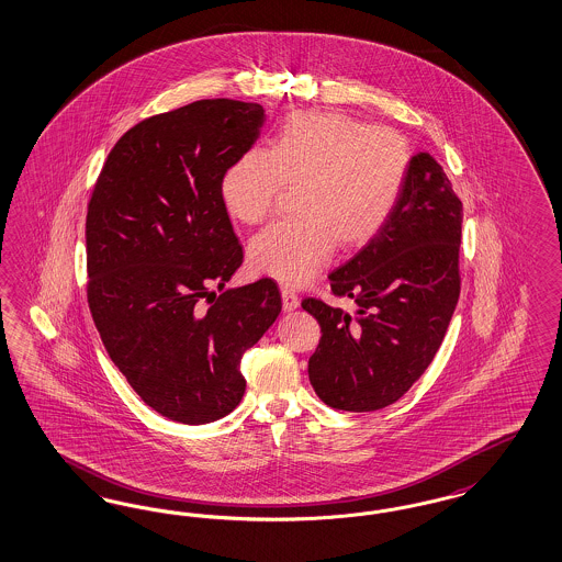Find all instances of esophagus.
<instances>
[{
	"instance_id": "1",
	"label": "esophagus",
	"mask_w": 562,
	"mask_h": 562,
	"mask_svg": "<svg viewBox=\"0 0 562 562\" xmlns=\"http://www.w3.org/2000/svg\"><path fill=\"white\" fill-rule=\"evenodd\" d=\"M282 307H284V312H292L299 307V296L291 286H282Z\"/></svg>"
}]
</instances>
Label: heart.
I'll return each instance as SVG.
<instances>
[{
  "label": "heart",
  "instance_id": "obj_1",
  "mask_svg": "<svg viewBox=\"0 0 562 562\" xmlns=\"http://www.w3.org/2000/svg\"><path fill=\"white\" fill-rule=\"evenodd\" d=\"M412 169V146L386 127L340 113L299 111L284 119L270 150L252 148L222 180L232 217L261 224L286 188L299 217L271 225L248 248L250 268L303 284L340 248L368 245L393 215Z\"/></svg>",
  "mask_w": 562,
  "mask_h": 562
}]
</instances>
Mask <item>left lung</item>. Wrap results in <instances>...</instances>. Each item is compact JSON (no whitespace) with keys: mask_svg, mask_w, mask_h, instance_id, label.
Returning a JSON list of instances; mask_svg holds the SVG:
<instances>
[{"mask_svg":"<svg viewBox=\"0 0 562 562\" xmlns=\"http://www.w3.org/2000/svg\"><path fill=\"white\" fill-rule=\"evenodd\" d=\"M462 215L441 165L427 153L412 157L389 222L328 276L330 294L351 299L358 314L315 296L301 301L322 328L310 381L324 404L374 412L425 374L460 296Z\"/></svg>","mask_w":562,"mask_h":562,"instance_id":"obj_1","label":"left lung"}]
</instances>
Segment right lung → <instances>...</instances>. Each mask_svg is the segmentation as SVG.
<instances>
[{"label": "right lung", "mask_w": 562, "mask_h": 562, "mask_svg": "<svg viewBox=\"0 0 562 562\" xmlns=\"http://www.w3.org/2000/svg\"><path fill=\"white\" fill-rule=\"evenodd\" d=\"M263 119V106L227 98L153 114L119 137L88 202L93 324L142 402L181 425L240 404V358L282 312L266 276L213 292L245 261L222 180Z\"/></svg>", "instance_id": "obj_1"}]
</instances>
